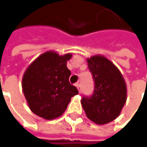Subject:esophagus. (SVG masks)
I'll list each match as a JSON object with an SVG mask.
<instances>
[{
	"label": "esophagus",
	"instance_id": "esophagus-1",
	"mask_svg": "<svg viewBox=\"0 0 147 147\" xmlns=\"http://www.w3.org/2000/svg\"><path fill=\"white\" fill-rule=\"evenodd\" d=\"M76 87H77V89L79 90V93H81L82 92V86H81V84H76Z\"/></svg>",
	"mask_w": 147,
	"mask_h": 147
}]
</instances>
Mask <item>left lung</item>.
I'll list each match as a JSON object with an SVG mask.
<instances>
[{"instance_id": "obj_1", "label": "left lung", "mask_w": 147, "mask_h": 147, "mask_svg": "<svg viewBox=\"0 0 147 147\" xmlns=\"http://www.w3.org/2000/svg\"><path fill=\"white\" fill-rule=\"evenodd\" d=\"M87 62L94 87L91 95L83 96L81 104L89 120L107 124L121 114L126 101V85L119 69L107 58L94 56Z\"/></svg>"}]
</instances>
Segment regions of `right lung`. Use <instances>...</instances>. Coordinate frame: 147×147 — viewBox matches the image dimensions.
<instances>
[{
    "label": "right lung",
    "mask_w": 147,
    "mask_h": 147,
    "mask_svg": "<svg viewBox=\"0 0 147 147\" xmlns=\"http://www.w3.org/2000/svg\"><path fill=\"white\" fill-rule=\"evenodd\" d=\"M70 53L59 56L47 52L28 67L22 79V89L29 108L46 120L59 117L68 107L71 98L79 94L69 83L70 70L67 61Z\"/></svg>",
    "instance_id": "add662e5"
}]
</instances>
